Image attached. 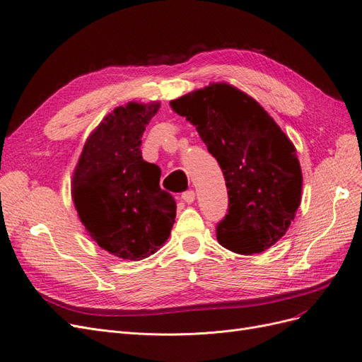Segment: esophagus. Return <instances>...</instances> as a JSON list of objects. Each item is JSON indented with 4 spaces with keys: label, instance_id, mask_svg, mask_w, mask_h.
I'll list each match as a JSON object with an SVG mask.
<instances>
[{
    "label": "esophagus",
    "instance_id": "obj_1",
    "mask_svg": "<svg viewBox=\"0 0 362 362\" xmlns=\"http://www.w3.org/2000/svg\"><path fill=\"white\" fill-rule=\"evenodd\" d=\"M182 200H183L185 203H188V204L194 203V200H195V192H194V191H186V192H183V194H182Z\"/></svg>",
    "mask_w": 362,
    "mask_h": 362
}]
</instances>
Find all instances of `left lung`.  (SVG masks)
Returning a JSON list of instances; mask_svg holds the SVG:
<instances>
[{"mask_svg": "<svg viewBox=\"0 0 362 362\" xmlns=\"http://www.w3.org/2000/svg\"><path fill=\"white\" fill-rule=\"evenodd\" d=\"M223 170L228 214L216 226L224 248L260 254L281 239L300 204L296 148L259 102L226 83L171 100Z\"/></svg>", "mask_w": 362, "mask_h": 362, "instance_id": "left-lung-1", "label": "left lung"}]
</instances>
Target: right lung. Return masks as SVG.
Returning <instances> with one entry per match:
<instances>
[{
    "mask_svg": "<svg viewBox=\"0 0 362 362\" xmlns=\"http://www.w3.org/2000/svg\"><path fill=\"white\" fill-rule=\"evenodd\" d=\"M159 102H129L105 117L84 144L72 179L81 223L100 248L143 260L168 239L176 202L160 189V168L141 156V136Z\"/></svg>",
    "mask_w": 362,
    "mask_h": 362,
    "instance_id": "right-lung-1",
    "label": "right lung"
}]
</instances>
